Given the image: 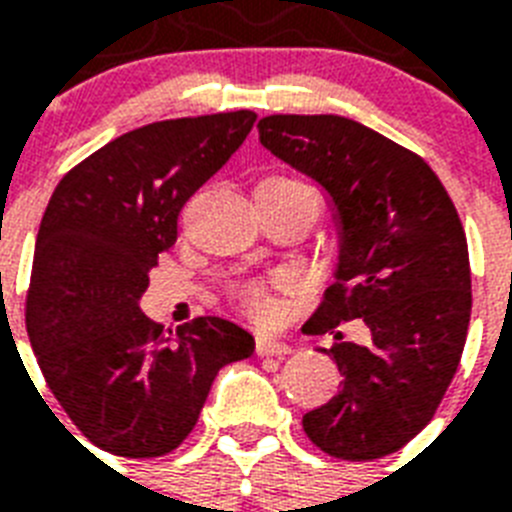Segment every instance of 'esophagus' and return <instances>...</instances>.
<instances>
[{"label": "esophagus", "mask_w": 512, "mask_h": 512, "mask_svg": "<svg viewBox=\"0 0 512 512\" xmlns=\"http://www.w3.org/2000/svg\"><path fill=\"white\" fill-rule=\"evenodd\" d=\"M255 350H257V356H287L292 348H289L287 342L276 340V337L260 335V337H257Z\"/></svg>", "instance_id": "esophagus-1"}]
</instances>
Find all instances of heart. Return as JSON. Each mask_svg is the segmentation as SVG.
<instances>
[{
  "label": "heart",
  "mask_w": 512,
  "mask_h": 512,
  "mask_svg": "<svg viewBox=\"0 0 512 512\" xmlns=\"http://www.w3.org/2000/svg\"><path fill=\"white\" fill-rule=\"evenodd\" d=\"M260 185H292V188H308L300 180H292V177L276 175L263 180ZM236 297H239L241 308L252 316V319H268L273 313V300L271 292H268V284L263 281H244L239 289H236Z\"/></svg>",
  "instance_id": "heart-1"
}]
</instances>
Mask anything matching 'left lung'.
I'll return each mask as SVG.
<instances>
[{
  "label": "left lung",
  "mask_w": 512,
  "mask_h": 512,
  "mask_svg": "<svg viewBox=\"0 0 512 512\" xmlns=\"http://www.w3.org/2000/svg\"><path fill=\"white\" fill-rule=\"evenodd\" d=\"M260 143L327 191L340 225L335 284L308 324L311 335L361 318L366 346L329 350L340 390L303 417L329 457L380 460L436 414L468 337V239L449 193L425 159L335 114L265 116Z\"/></svg>",
  "instance_id": "8db88e82"
}]
</instances>
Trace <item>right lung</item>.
<instances>
[{"instance_id": "obj_1", "label": "right lung", "mask_w": 512, "mask_h": 512, "mask_svg": "<svg viewBox=\"0 0 512 512\" xmlns=\"http://www.w3.org/2000/svg\"><path fill=\"white\" fill-rule=\"evenodd\" d=\"M255 111L132 130L66 172L36 233L26 329L39 369L103 452L162 457L191 433L212 380L255 337L220 316L172 335L140 311L177 215L252 130Z\"/></svg>"}]
</instances>
